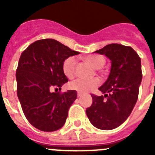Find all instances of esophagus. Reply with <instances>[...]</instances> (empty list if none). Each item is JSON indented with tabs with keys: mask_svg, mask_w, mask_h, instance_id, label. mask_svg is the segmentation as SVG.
Instances as JSON below:
<instances>
[{
	"mask_svg": "<svg viewBox=\"0 0 155 155\" xmlns=\"http://www.w3.org/2000/svg\"><path fill=\"white\" fill-rule=\"evenodd\" d=\"M82 94H82L81 92H79V91H78V97H81Z\"/></svg>",
	"mask_w": 155,
	"mask_h": 155,
	"instance_id": "esophagus-1",
	"label": "esophagus"
}]
</instances>
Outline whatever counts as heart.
<instances>
[{"label":"heart","instance_id":"obj_1","mask_svg":"<svg viewBox=\"0 0 155 155\" xmlns=\"http://www.w3.org/2000/svg\"><path fill=\"white\" fill-rule=\"evenodd\" d=\"M84 61H87L94 69L99 70L105 65V60L102 56L97 54L86 56L84 57ZM75 66H76V59L74 57H70L67 58L63 63V71L68 78H73L75 73ZM100 84V81L98 78L82 79L78 78L71 81L69 84L70 88L81 92H87L94 89Z\"/></svg>","mask_w":155,"mask_h":155}]
</instances>
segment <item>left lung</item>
<instances>
[{
	"label": "left lung",
	"instance_id": "left-lung-1",
	"mask_svg": "<svg viewBox=\"0 0 155 155\" xmlns=\"http://www.w3.org/2000/svg\"><path fill=\"white\" fill-rule=\"evenodd\" d=\"M94 53L109 58L111 69L107 80L98 87L104 95L91 94L93 102L86 114L94 127L110 130L124 124L137 101L142 81L141 61L133 48L117 43Z\"/></svg>",
	"mask_w": 155,
	"mask_h": 155
}]
</instances>
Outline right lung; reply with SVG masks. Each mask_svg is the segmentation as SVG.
<instances>
[{
  "instance_id": "1",
  "label": "right lung",
  "mask_w": 155,
  "mask_h": 155,
  "mask_svg": "<svg viewBox=\"0 0 155 155\" xmlns=\"http://www.w3.org/2000/svg\"><path fill=\"white\" fill-rule=\"evenodd\" d=\"M79 53L53 39L35 41L21 53L16 71L18 98L26 119L39 130L53 132L65 124L77 91L51 90L61 89L68 81L63 63Z\"/></svg>"
}]
</instances>
